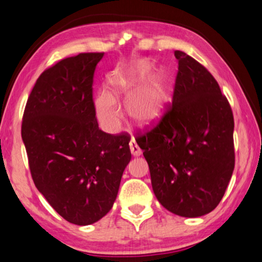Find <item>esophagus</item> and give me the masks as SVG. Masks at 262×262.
Segmentation results:
<instances>
[{"mask_svg":"<svg viewBox=\"0 0 262 262\" xmlns=\"http://www.w3.org/2000/svg\"><path fill=\"white\" fill-rule=\"evenodd\" d=\"M129 148H130V152H132L133 156H135V157H139V156H141L142 150H141V148L139 147V145H137L135 139H132V140H130Z\"/></svg>","mask_w":262,"mask_h":262,"instance_id":"34e87169","label":"esophagus"}]
</instances>
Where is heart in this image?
<instances>
[{
    "instance_id": "heart-1",
    "label": "heart",
    "mask_w": 262,
    "mask_h": 262,
    "mask_svg": "<svg viewBox=\"0 0 262 262\" xmlns=\"http://www.w3.org/2000/svg\"><path fill=\"white\" fill-rule=\"evenodd\" d=\"M154 69L152 61H142L107 74L106 91L94 100L96 117L105 130L114 133L120 127L122 113L118 100L122 98L125 112L134 125L148 128L163 120L173 97V83L166 70L151 75Z\"/></svg>"
}]
</instances>
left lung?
I'll return each instance as SVG.
<instances>
[{
    "mask_svg": "<svg viewBox=\"0 0 262 262\" xmlns=\"http://www.w3.org/2000/svg\"><path fill=\"white\" fill-rule=\"evenodd\" d=\"M179 62L172 108L137 136L159 203L181 217H200L219 205L234 168L233 115L219 83L196 60Z\"/></svg>",
    "mask_w": 262,
    "mask_h": 262,
    "instance_id": "8db88e82",
    "label": "left lung"
}]
</instances>
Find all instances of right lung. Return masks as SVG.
<instances>
[{"label": "right lung", "instance_id": "right-lung-1", "mask_svg": "<svg viewBox=\"0 0 262 262\" xmlns=\"http://www.w3.org/2000/svg\"><path fill=\"white\" fill-rule=\"evenodd\" d=\"M103 56L82 53L45 70L21 123L35 187L76 225L96 223L111 210L132 158L129 135L107 134L97 122L92 82Z\"/></svg>", "mask_w": 262, "mask_h": 262}]
</instances>
